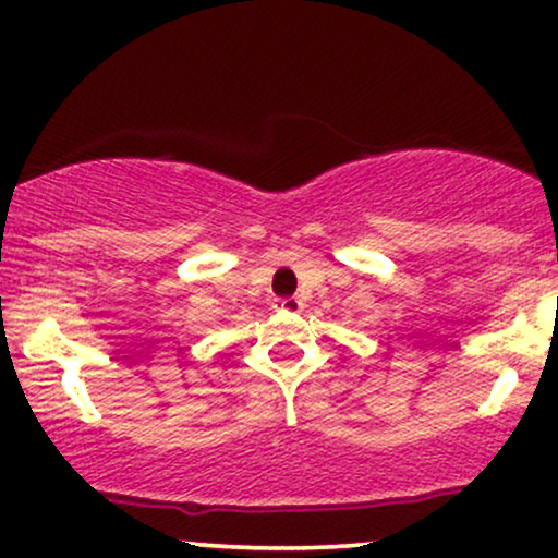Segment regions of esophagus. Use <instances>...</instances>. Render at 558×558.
<instances>
[{
	"instance_id": "34e87169",
	"label": "esophagus",
	"mask_w": 558,
	"mask_h": 558,
	"mask_svg": "<svg viewBox=\"0 0 558 558\" xmlns=\"http://www.w3.org/2000/svg\"><path fill=\"white\" fill-rule=\"evenodd\" d=\"M272 306H275V310H278V312H286V315H296V312L304 310V304H301V299H296V296H291V299H278Z\"/></svg>"
}]
</instances>
